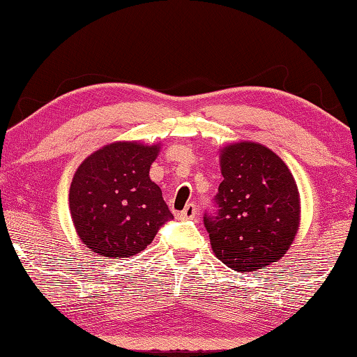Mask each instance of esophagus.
Masks as SVG:
<instances>
[{
    "label": "esophagus",
    "instance_id": "esophagus-1",
    "mask_svg": "<svg viewBox=\"0 0 357 357\" xmlns=\"http://www.w3.org/2000/svg\"><path fill=\"white\" fill-rule=\"evenodd\" d=\"M197 206L193 203H190V204H187V206L181 211L179 213V219H195V215H197Z\"/></svg>",
    "mask_w": 357,
    "mask_h": 357
}]
</instances>
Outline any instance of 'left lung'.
<instances>
[{"mask_svg": "<svg viewBox=\"0 0 357 357\" xmlns=\"http://www.w3.org/2000/svg\"><path fill=\"white\" fill-rule=\"evenodd\" d=\"M219 153V213L204 217L211 247L238 273L259 271L279 261L298 234V184L285 162L264 144L234 142Z\"/></svg>", "mask_w": 357, "mask_h": 357, "instance_id": "8db88e82", "label": "left lung"}]
</instances>
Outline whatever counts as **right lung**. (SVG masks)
<instances>
[{"label": "right lung", "mask_w": 357, "mask_h": 357, "mask_svg": "<svg viewBox=\"0 0 357 357\" xmlns=\"http://www.w3.org/2000/svg\"><path fill=\"white\" fill-rule=\"evenodd\" d=\"M160 143L113 142L89 154L72 178L69 211L82 243L96 255L129 258L173 219L149 178Z\"/></svg>", "instance_id": "right-lung-1"}]
</instances>
